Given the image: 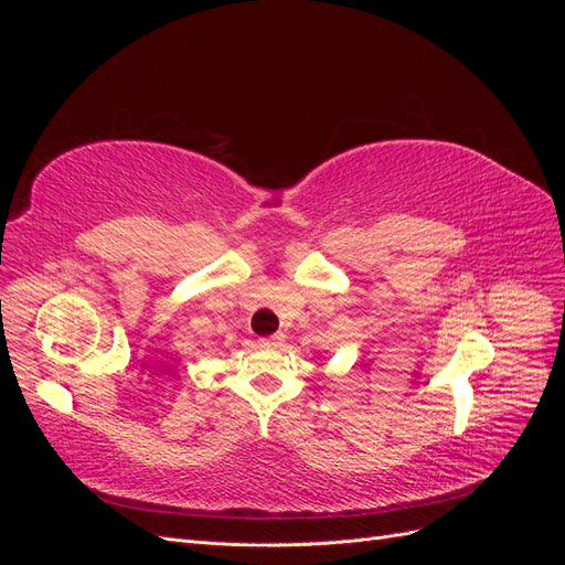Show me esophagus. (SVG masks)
Here are the masks:
<instances>
[{
    "label": "esophagus",
    "mask_w": 565,
    "mask_h": 565,
    "mask_svg": "<svg viewBox=\"0 0 565 565\" xmlns=\"http://www.w3.org/2000/svg\"><path fill=\"white\" fill-rule=\"evenodd\" d=\"M285 341V334L282 332H276V334H270V337H266V339H262V347H266V349H276V347H280Z\"/></svg>",
    "instance_id": "34e87169"
}]
</instances>
